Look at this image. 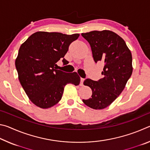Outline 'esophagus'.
I'll return each mask as SVG.
<instances>
[{"mask_svg": "<svg viewBox=\"0 0 150 150\" xmlns=\"http://www.w3.org/2000/svg\"><path fill=\"white\" fill-rule=\"evenodd\" d=\"M85 79L83 78H81V82H80V86H83V82H84Z\"/></svg>", "mask_w": 150, "mask_h": 150, "instance_id": "34e87169", "label": "esophagus"}]
</instances>
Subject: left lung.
<instances>
[{
    "label": "left lung",
    "mask_w": 150,
    "mask_h": 150,
    "mask_svg": "<svg viewBox=\"0 0 150 150\" xmlns=\"http://www.w3.org/2000/svg\"><path fill=\"white\" fill-rule=\"evenodd\" d=\"M89 43L96 63H104L103 77L98 81L90 79L83 84L92 89V96L83 102L90 108L100 110L107 107L120 95L132 73V57L126 42L110 30L82 33Z\"/></svg>",
    "instance_id": "obj_1"
}]
</instances>
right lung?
I'll return each mask as SVG.
<instances>
[{
  "instance_id": "right-lung-1",
  "label": "right lung",
  "mask_w": 150,
  "mask_h": 150,
  "mask_svg": "<svg viewBox=\"0 0 150 150\" xmlns=\"http://www.w3.org/2000/svg\"><path fill=\"white\" fill-rule=\"evenodd\" d=\"M79 36V34L37 32L21 45L15 65L20 84L35 105L52 107L61 100L67 83L79 84L77 73H65L56 68L61 59L63 65L67 64L63 57Z\"/></svg>"
}]
</instances>
